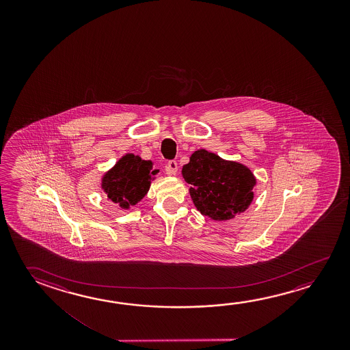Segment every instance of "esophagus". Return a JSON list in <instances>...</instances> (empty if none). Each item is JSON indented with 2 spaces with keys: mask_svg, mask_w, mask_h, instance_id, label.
Instances as JSON below:
<instances>
[{
  "mask_svg": "<svg viewBox=\"0 0 350 350\" xmlns=\"http://www.w3.org/2000/svg\"><path fill=\"white\" fill-rule=\"evenodd\" d=\"M178 172V163L177 161L171 160L168 161L166 166V173L168 176H174Z\"/></svg>",
  "mask_w": 350,
  "mask_h": 350,
  "instance_id": "obj_1",
  "label": "esophagus"
}]
</instances>
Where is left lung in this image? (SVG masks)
Segmentation results:
<instances>
[{"label": "left lung", "instance_id": "1", "mask_svg": "<svg viewBox=\"0 0 350 350\" xmlns=\"http://www.w3.org/2000/svg\"><path fill=\"white\" fill-rule=\"evenodd\" d=\"M182 174L198 211L215 221L230 219L252 204L256 179L241 163L201 149L190 156Z\"/></svg>", "mask_w": 350, "mask_h": 350}]
</instances>
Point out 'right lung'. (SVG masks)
Here are the masks:
<instances>
[{
    "label": "right lung",
    "mask_w": 350,
    "mask_h": 350,
    "mask_svg": "<svg viewBox=\"0 0 350 350\" xmlns=\"http://www.w3.org/2000/svg\"><path fill=\"white\" fill-rule=\"evenodd\" d=\"M157 172L159 170H152L151 161L126 154L103 176L101 185L109 200L122 208H129L146 195L152 176Z\"/></svg>",
    "instance_id": "add662e5"
}]
</instances>
